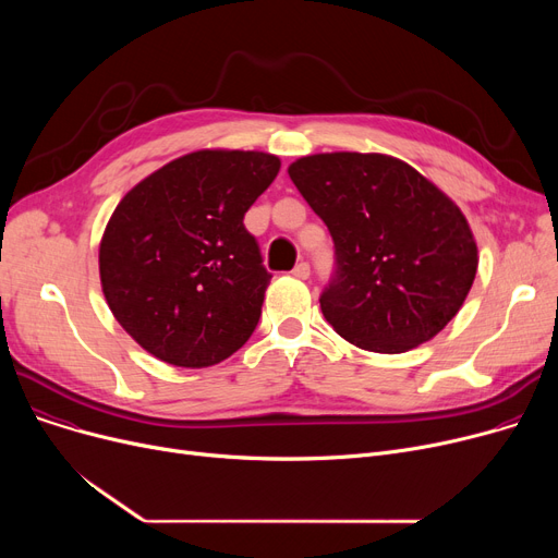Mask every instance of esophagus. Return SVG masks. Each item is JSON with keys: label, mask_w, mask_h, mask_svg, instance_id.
<instances>
[{"label": "esophagus", "mask_w": 558, "mask_h": 558, "mask_svg": "<svg viewBox=\"0 0 558 558\" xmlns=\"http://www.w3.org/2000/svg\"><path fill=\"white\" fill-rule=\"evenodd\" d=\"M291 274H294V278H299V280H307L310 278V264L307 262H299Z\"/></svg>", "instance_id": "esophagus-1"}]
</instances>
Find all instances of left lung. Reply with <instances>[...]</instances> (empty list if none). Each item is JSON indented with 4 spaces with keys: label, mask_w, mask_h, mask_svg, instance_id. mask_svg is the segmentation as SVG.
Listing matches in <instances>:
<instances>
[{
    "label": "left lung",
    "mask_w": 558,
    "mask_h": 558,
    "mask_svg": "<svg viewBox=\"0 0 558 558\" xmlns=\"http://www.w3.org/2000/svg\"><path fill=\"white\" fill-rule=\"evenodd\" d=\"M287 171L332 234L337 271L318 301L337 335L396 355L450 324L480 262L450 196L385 154H314Z\"/></svg>",
    "instance_id": "obj_1"
}]
</instances>
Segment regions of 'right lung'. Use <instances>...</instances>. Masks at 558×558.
<instances>
[{
    "mask_svg": "<svg viewBox=\"0 0 558 558\" xmlns=\"http://www.w3.org/2000/svg\"><path fill=\"white\" fill-rule=\"evenodd\" d=\"M278 171L271 154L201 149L117 205L99 244L101 289L146 353L205 368L248 341L271 274L244 215Z\"/></svg>",
    "mask_w": 558,
    "mask_h": 558,
    "instance_id": "1",
    "label": "right lung"
}]
</instances>
